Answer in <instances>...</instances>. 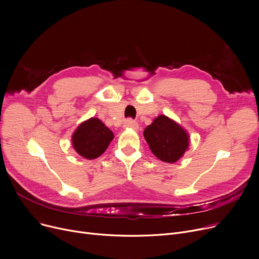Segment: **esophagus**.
Returning a JSON list of instances; mask_svg holds the SVG:
<instances>
[{
  "label": "esophagus",
  "mask_w": 259,
  "mask_h": 259,
  "mask_svg": "<svg viewBox=\"0 0 259 259\" xmlns=\"http://www.w3.org/2000/svg\"><path fill=\"white\" fill-rule=\"evenodd\" d=\"M126 128H131V129H134V130H137L138 128H139V124L135 120H133V119H131V118H128V119H126V121H125V125H124Z\"/></svg>",
  "instance_id": "34e87169"
}]
</instances>
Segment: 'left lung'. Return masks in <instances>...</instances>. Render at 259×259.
Masks as SVG:
<instances>
[{"label":"left lung","mask_w":259,"mask_h":259,"mask_svg":"<svg viewBox=\"0 0 259 259\" xmlns=\"http://www.w3.org/2000/svg\"><path fill=\"white\" fill-rule=\"evenodd\" d=\"M144 138L152 153L170 164L178 161L189 147L187 131L166 115L157 116L151 125L147 126Z\"/></svg>","instance_id":"8db88e82"}]
</instances>
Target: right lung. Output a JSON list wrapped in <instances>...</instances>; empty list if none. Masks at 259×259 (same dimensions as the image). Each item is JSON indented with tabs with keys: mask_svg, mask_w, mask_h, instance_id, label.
Returning a JSON list of instances; mask_svg holds the SVG:
<instances>
[{
	"mask_svg": "<svg viewBox=\"0 0 259 259\" xmlns=\"http://www.w3.org/2000/svg\"><path fill=\"white\" fill-rule=\"evenodd\" d=\"M113 138V132L102 120L91 117L81 122L72 134V146L80 156L94 159L106 151Z\"/></svg>",
	"mask_w": 259,
	"mask_h": 259,
	"instance_id": "add662e5",
	"label": "right lung"
}]
</instances>
